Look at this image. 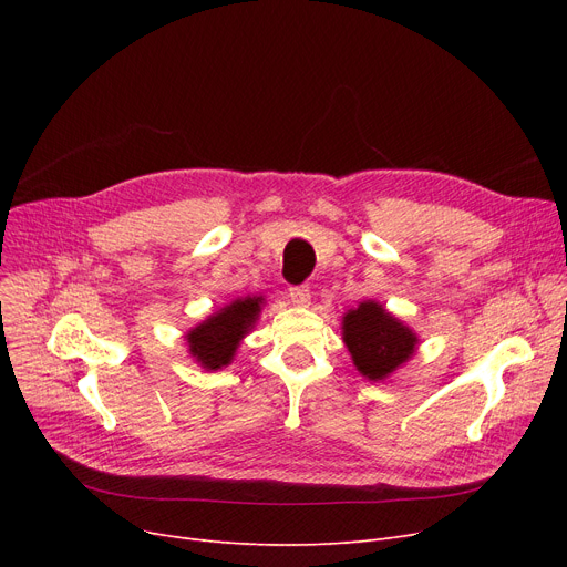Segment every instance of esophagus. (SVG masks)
Wrapping results in <instances>:
<instances>
[{
	"label": "esophagus",
	"mask_w": 567,
	"mask_h": 567,
	"mask_svg": "<svg viewBox=\"0 0 567 567\" xmlns=\"http://www.w3.org/2000/svg\"><path fill=\"white\" fill-rule=\"evenodd\" d=\"M289 299H291V303H296V306H308V303H310V289H308V285L289 287Z\"/></svg>",
	"instance_id": "34e87169"
}]
</instances>
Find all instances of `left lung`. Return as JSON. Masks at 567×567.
I'll return each mask as SVG.
<instances>
[{
    "instance_id": "obj_1",
    "label": "left lung",
    "mask_w": 567,
    "mask_h": 567,
    "mask_svg": "<svg viewBox=\"0 0 567 567\" xmlns=\"http://www.w3.org/2000/svg\"><path fill=\"white\" fill-rule=\"evenodd\" d=\"M344 344L351 353L353 365L372 381L385 379L398 370L419 344V338L393 315L374 301H365L349 310L342 321Z\"/></svg>"
}]
</instances>
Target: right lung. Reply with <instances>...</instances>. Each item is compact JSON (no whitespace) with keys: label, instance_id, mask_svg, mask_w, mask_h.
Masks as SVG:
<instances>
[{"label":"right lung","instance_id":"add662e5","mask_svg":"<svg viewBox=\"0 0 567 567\" xmlns=\"http://www.w3.org/2000/svg\"><path fill=\"white\" fill-rule=\"evenodd\" d=\"M259 303V296L257 299L255 296L252 299L250 296L248 299H238L188 333L190 353L202 363V368L218 370L231 361L238 342L250 331V326L261 310Z\"/></svg>","mask_w":567,"mask_h":567}]
</instances>
